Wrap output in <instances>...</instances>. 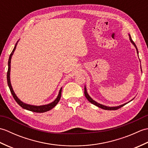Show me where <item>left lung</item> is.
<instances>
[{
	"instance_id": "8db88e82",
	"label": "left lung",
	"mask_w": 148,
	"mask_h": 148,
	"mask_svg": "<svg viewBox=\"0 0 148 148\" xmlns=\"http://www.w3.org/2000/svg\"><path fill=\"white\" fill-rule=\"evenodd\" d=\"M130 41L132 42V43L133 45H134V46L136 48L137 52L138 53V50H137V46L136 45V44H135L134 42L133 41V40L132 39L130 36ZM84 95H85L86 98L88 99V100L90 102L93 103V104H94V105H95L97 107H99V108H100L103 109H105V110H110V111H111V110H117V109H118L119 108H121V107L124 106L125 104H127V103H125V104H123V105H121V106H117V107H107L106 106H103V105L100 104V103H97V102L94 101V100L88 95V93L86 92V87L85 86H84Z\"/></svg>"
}]
</instances>
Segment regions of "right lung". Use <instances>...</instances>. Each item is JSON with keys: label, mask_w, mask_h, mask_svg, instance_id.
I'll return each instance as SVG.
<instances>
[{"label": "right lung", "mask_w": 148, "mask_h": 148, "mask_svg": "<svg viewBox=\"0 0 148 148\" xmlns=\"http://www.w3.org/2000/svg\"><path fill=\"white\" fill-rule=\"evenodd\" d=\"M17 45V42L16 43L14 48L12 50L11 53L10 54V56H9V60H8V72H7V81H8V86L9 88V89H10L11 91V93L12 94V97H13V98L14 99L15 101L19 105H20L22 108H23L25 109H27V110H29V111H32V112H39V113H41V112H47L49 111V110H51V109H53L54 107L57 104L58 102H59L60 99V97H61V94H62V89L60 90V92H59V94L57 97V98L55 99V100H54L53 102L49 103V104H47V105H44V106H31V105H29V104H27V103H25L23 102H22L21 100L19 99L18 97H16V95H15V93L14 92L12 88V86H11V81H10V76H9V75H10V67H11V56L13 54V53L14 51V50L16 49V47Z\"/></svg>", "instance_id": "right-lung-1"}]
</instances>
